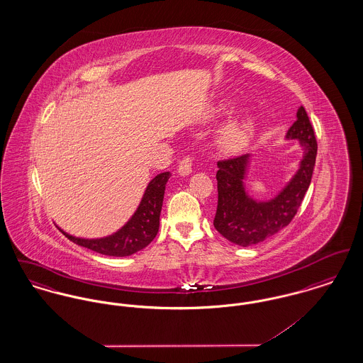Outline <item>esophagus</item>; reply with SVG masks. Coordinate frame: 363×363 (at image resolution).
Wrapping results in <instances>:
<instances>
[{"label":"esophagus","instance_id":"34e87169","mask_svg":"<svg viewBox=\"0 0 363 363\" xmlns=\"http://www.w3.org/2000/svg\"><path fill=\"white\" fill-rule=\"evenodd\" d=\"M191 164H193V159L191 156H184L178 164V173L181 175H189L191 173Z\"/></svg>","mask_w":363,"mask_h":363}]
</instances>
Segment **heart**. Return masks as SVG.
<instances>
[{"instance_id": "obj_1", "label": "heart", "mask_w": 363, "mask_h": 363, "mask_svg": "<svg viewBox=\"0 0 363 363\" xmlns=\"http://www.w3.org/2000/svg\"><path fill=\"white\" fill-rule=\"evenodd\" d=\"M253 126V120L250 117H242L240 120L230 122L220 136L222 147L227 152H238L250 138Z\"/></svg>"}]
</instances>
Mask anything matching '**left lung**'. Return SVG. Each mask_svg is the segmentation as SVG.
<instances>
[{
	"instance_id": "left-lung-1",
	"label": "left lung",
	"mask_w": 363,
	"mask_h": 363,
	"mask_svg": "<svg viewBox=\"0 0 363 363\" xmlns=\"http://www.w3.org/2000/svg\"><path fill=\"white\" fill-rule=\"evenodd\" d=\"M286 138L299 140L303 157L291 181L269 201H256L245 190L243 179L250 156L218 162V208L213 225L225 240L240 246L256 245L275 235L293 220L309 189L317 155L314 129L303 106L298 108L296 121Z\"/></svg>"
}]
</instances>
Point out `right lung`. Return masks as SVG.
Masks as SVG:
<instances>
[{
    "label": "right lung",
    "instance_id": "add662e5",
    "mask_svg": "<svg viewBox=\"0 0 363 363\" xmlns=\"http://www.w3.org/2000/svg\"><path fill=\"white\" fill-rule=\"evenodd\" d=\"M170 177L172 174L169 172L156 175L148 184L135 215L113 235L98 240H84L76 238L61 230L62 234L70 241L104 256L125 257L136 253L154 241L159 231V218L164 189Z\"/></svg>",
    "mask_w": 363,
    "mask_h": 363
}]
</instances>
